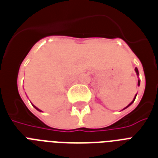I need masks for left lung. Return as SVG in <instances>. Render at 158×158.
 Returning a JSON list of instances; mask_svg holds the SVG:
<instances>
[{"mask_svg":"<svg viewBox=\"0 0 158 158\" xmlns=\"http://www.w3.org/2000/svg\"><path fill=\"white\" fill-rule=\"evenodd\" d=\"M135 72H136V74H137V75H139V70H138L137 68H135ZM139 84H140V81H139H139H138V85H139ZM136 96H137V94H136V95H135V98H134V100H133V101L131 102H130V103L129 104V105H128L127 106H126V107L124 108V109H123V110H125V109H126V108H127V107H129V106H130L131 105V104H132L133 102H135V98H136Z\"/></svg>","mask_w":158,"mask_h":158,"instance_id":"left-lung-1","label":"left lung"}]
</instances>
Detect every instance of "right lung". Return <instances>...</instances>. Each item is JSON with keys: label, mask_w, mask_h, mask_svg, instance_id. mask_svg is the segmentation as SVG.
I'll return each instance as SVG.
<instances>
[{"label": "right lung", "mask_w": 158, "mask_h": 158, "mask_svg": "<svg viewBox=\"0 0 158 158\" xmlns=\"http://www.w3.org/2000/svg\"><path fill=\"white\" fill-rule=\"evenodd\" d=\"M33 106H34V108H35V109H37V110H38V111H42V110H39V109H38V107H36V106H34V105H33Z\"/></svg>", "instance_id": "1"}]
</instances>
